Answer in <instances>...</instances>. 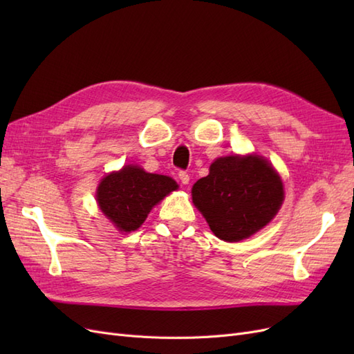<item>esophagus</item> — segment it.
I'll list each match as a JSON object with an SVG mask.
<instances>
[{
    "instance_id": "obj_1",
    "label": "esophagus",
    "mask_w": 354,
    "mask_h": 354,
    "mask_svg": "<svg viewBox=\"0 0 354 354\" xmlns=\"http://www.w3.org/2000/svg\"><path fill=\"white\" fill-rule=\"evenodd\" d=\"M178 178H180V181H181V185H189V174L186 173V171H180L178 173Z\"/></svg>"
}]
</instances>
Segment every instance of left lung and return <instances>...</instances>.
Returning <instances> with one entry per match:
<instances>
[{"mask_svg":"<svg viewBox=\"0 0 354 354\" xmlns=\"http://www.w3.org/2000/svg\"><path fill=\"white\" fill-rule=\"evenodd\" d=\"M283 185L269 160L257 155L217 158L192 187V201L209 229L239 242L272 221L283 202Z\"/></svg>","mask_w":354,"mask_h":354,"instance_id":"8db88e82","label":"left lung"}]
</instances>
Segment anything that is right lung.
Here are the masks:
<instances>
[{
    "label": "right lung",
    "mask_w": 354,
    "mask_h": 354,
    "mask_svg": "<svg viewBox=\"0 0 354 354\" xmlns=\"http://www.w3.org/2000/svg\"><path fill=\"white\" fill-rule=\"evenodd\" d=\"M177 189L178 185L168 176L125 165L100 181L95 199L118 230L130 233L142 226L158 202Z\"/></svg>",
    "instance_id": "1"
}]
</instances>
